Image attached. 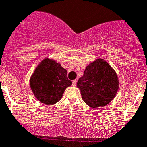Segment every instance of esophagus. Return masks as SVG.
Masks as SVG:
<instances>
[{
  "mask_svg": "<svg viewBox=\"0 0 147 147\" xmlns=\"http://www.w3.org/2000/svg\"><path fill=\"white\" fill-rule=\"evenodd\" d=\"M76 84H77V80H73V81H72V86H76Z\"/></svg>",
  "mask_w": 147,
  "mask_h": 147,
  "instance_id": "obj_1",
  "label": "esophagus"
}]
</instances>
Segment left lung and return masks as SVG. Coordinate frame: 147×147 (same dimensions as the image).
<instances>
[{
	"instance_id": "1",
	"label": "left lung",
	"mask_w": 147,
	"mask_h": 147,
	"mask_svg": "<svg viewBox=\"0 0 147 147\" xmlns=\"http://www.w3.org/2000/svg\"><path fill=\"white\" fill-rule=\"evenodd\" d=\"M77 87L86 105L93 108L103 107L115 98L119 90V78L107 61L99 58L86 66Z\"/></svg>"
}]
</instances>
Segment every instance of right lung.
Instances as JSON below:
<instances>
[{
    "label": "right lung",
    "instance_id": "add662e5",
    "mask_svg": "<svg viewBox=\"0 0 147 147\" xmlns=\"http://www.w3.org/2000/svg\"><path fill=\"white\" fill-rule=\"evenodd\" d=\"M71 85L67 70L59 63L49 58H45L38 64L30 78V86L35 97L47 105L59 102L65 88Z\"/></svg>",
    "mask_w": 147,
    "mask_h": 147
}]
</instances>
